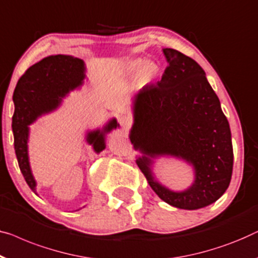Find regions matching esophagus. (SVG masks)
Here are the masks:
<instances>
[{
  "label": "esophagus",
  "instance_id": "obj_1",
  "mask_svg": "<svg viewBox=\"0 0 258 258\" xmlns=\"http://www.w3.org/2000/svg\"><path fill=\"white\" fill-rule=\"evenodd\" d=\"M118 122H120V124L122 126H128L130 124V118L126 117V116H120L118 117Z\"/></svg>",
  "mask_w": 258,
  "mask_h": 258
}]
</instances>
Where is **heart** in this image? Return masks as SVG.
<instances>
[{
  "mask_svg": "<svg viewBox=\"0 0 258 258\" xmlns=\"http://www.w3.org/2000/svg\"><path fill=\"white\" fill-rule=\"evenodd\" d=\"M121 72L126 76H133L138 72V80L142 85L151 83L159 73V66L155 61H144L142 59H133L124 61L121 66Z\"/></svg>",
  "mask_w": 258,
  "mask_h": 258,
  "instance_id": "heart-1",
  "label": "heart"
}]
</instances>
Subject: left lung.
Wrapping results in <instances>:
<instances>
[{"label":"left lung","mask_w":258,"mask_h":258,"mask_svg":"<svg viewBox=\"0 0 258 258\" xmlns=\"http://www.w3.org/2000/svg\"><path fill=\"white\" fill-rule=\"evenodd\" d=\"M169 65L162 80L149 84L135 98L130 141L144 156L137 165L163 201L182 210H198L219 199L233 172L229 123L218 95L196 60L164 48ZM171 154L194 164L196 181L184 192H172L152 179L149 156Z\"/></svg>","instance_id":"1"}]
</instances>
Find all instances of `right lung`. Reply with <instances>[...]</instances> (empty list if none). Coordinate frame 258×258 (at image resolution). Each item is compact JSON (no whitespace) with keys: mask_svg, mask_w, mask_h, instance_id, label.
I'll return each instance as SVG.
<instances>
[{"mask_svg":"<svg viewBox=\"0 0 258 258\" xmlns=\"http://www.w3.org/2000/svg\"><path fill=\"white\" fill-rule=\"evenodd\" d=\"M84 61L71 55H51L30 67L20 78L14 91L13 100L15 113L13 116V132L15 152L21 172L36 193V181L31 174L28 159V125L43 114L54 109L70 89L83 83L85 74ZM117 122L113 120L100 130L88 134L87 140L94 150L100 152L104 149V134L116 128Z\"/></svg>","mask_w":258,"mask_h":258,"instance_id":"add662e5","label":"right lung"}]
</instances>
